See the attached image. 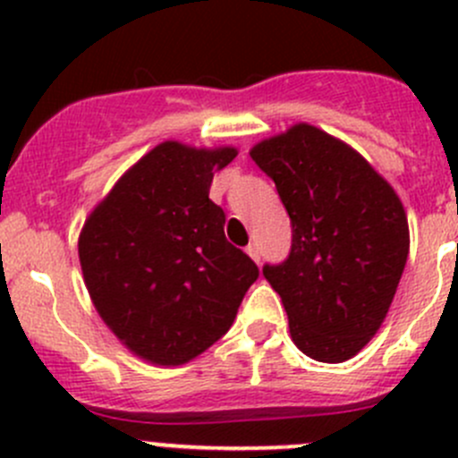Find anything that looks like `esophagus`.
<instances>
[{"label": "esophagus", "mask_w": 458, "mask_h": 458, "mask_svg": "<svg viewBox=\"0 0 458 458\" xmlns=\"http://www.w3.org/2000/svg\"><path fill=\"white\" fill-rule=\"evenodd\" d=\"M246 252H248V257H250L252 261H255V263L261 261V252H259V246H257V243H250V246L246 248Z\"/></svg>", "instance_id": "34e87169"}]
</instances>
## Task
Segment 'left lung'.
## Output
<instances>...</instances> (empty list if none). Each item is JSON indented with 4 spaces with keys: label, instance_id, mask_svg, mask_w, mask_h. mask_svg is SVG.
I'll return each mask as SVG.
<instances>
[{
    "label": "left lung",
    "instance_id": "obj_1",
    "mask_svg": "<svg viewBox=\"0 0 458 458\" xmlns=\"http://www.w3.org/2000/svg\"><path fill=\"white\" fill-rule=\"evenodd\" d=\"M250 157L293 221V250L263 276L306 357L344 363L386 321L410 252L408 215L370 161L310 123L261 140Z\"/></svg>",
    "mask_w": 458,
    "mask_h": 458
}]
</instances>
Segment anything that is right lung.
<instances>
[{
  "label": "right lung",
  "mask_w": 458,
  "mask_h": 458,
  "mask_svg": "<svg viewBox=\"0 0 458 458\" xmlns=\"http://www.w3.org/2000/svg\"><path fill=\"white\" fill-rule=\"evenodd\" d=\"M237 152L157 143L84 221L77 250L92 306L152 366L177 368L206 352L259 276L255 261L228 243L224 210L208 197Z\"/></svg>",
  "instance_id": "1"
}]
</instances>
